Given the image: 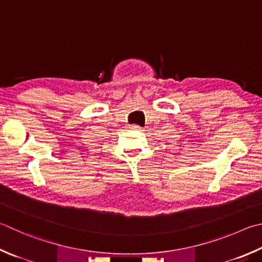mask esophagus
Wrapping results in <instances>:
<instances>
[{
  "label": "esophagus",
  "instance_id": "obj_1",
  "mask_svg": "<svg viewBox=\"0 0 262 262\" xmlns=\"http://www.w3.org/2000/svg\"><path fill=\"white\" fill-rule=\"evenodd\" d=\"M130 128H132V129H136V130H140V132L144 130L143 128H142V127H141V126H139V125H132V126H130Z\"/></svg>",
  "mask_w": 262,
  "mask_h": 262
}]
</instances>
